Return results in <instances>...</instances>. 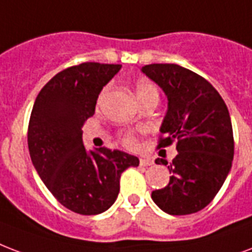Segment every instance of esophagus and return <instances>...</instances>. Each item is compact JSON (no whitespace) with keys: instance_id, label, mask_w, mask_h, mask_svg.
Returning <instances> with one entry per match:
<instances>
[{"instance_id":"34e87169","label":"esophagus","mask_w":252,"mask_h":252,"mask_svg":"<svg viewBox=\"0 0 252 252\" xmlns=\"http://www.w3.org/2000/svg\"><path fill=\"white\" fill-rule=\"evenodd\" d=\"M140 165L141 166H151V165H153V160L149 157H143V158H140Z\"/></svg>"}]
</instances>
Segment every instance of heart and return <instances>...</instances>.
Returning <instances> with one entry per match:
<instances>
[{
    "mask_svg": "<svg viewBox=\"0 0 252 252\" xmlns=\"http://www.w3.org/2000/svg\"><path fill=\"white\" fill-rule=\"evenodd\" d=\"M149 90H156V87H155L153 84L149 83V82H145V80H140L139 83L136 84V95L137 96L144 94V92L149 91ZM104 94L105 90L104 91H101L100 96H99V100L103 99ZM123 143L126 144V145H128V147H132V145H134V143H136V139H134V136L132 133H124L123 134Z\"/></svg>",
    "mask_w": 252,
    "mask_h": 252,
    "instance_id": "1",
    "label": "heart"
}]
</instances>
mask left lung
Here are the masks:
<instances>
[{"label":"left lung","mask_w":252,"mask_h":252,"mask_svg":"<svg viewBox=\"0 0 252 252\" xmlns=\"http://www.w3.org/2000/svg\"><path fill=\"white\" fill-rule=\"evenodd\" d=\"M168 97L157 148L177 141L178 155L168 166L170 180L152 199L170 216L202 210L214 199L231 169L234 136L228 109L216 88L185 67L155 63L141 68Z\"/></svg>","instance_id":"8db88e82"}]
</instances>
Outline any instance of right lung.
Instances as JSON below:
<instances>
[{"mask_svg":"<svg viewBox=\"0 0 252 252\" xmlns=\"http://www.w3.org/2000/svg\"><path fill=\"white\" fill-rule=\"evenodd\" d=\"M122 64L86 62L58 72L38 94L29 122L32 165L51 194L68 210L96 216L108 210L120 190V176L139 158L122 151L88 152L82 126Z\"/></svg>","mask_w":252,"mask_h":252,"instance_id":"right-lung-1","label":"right lung"}]
</instances>
